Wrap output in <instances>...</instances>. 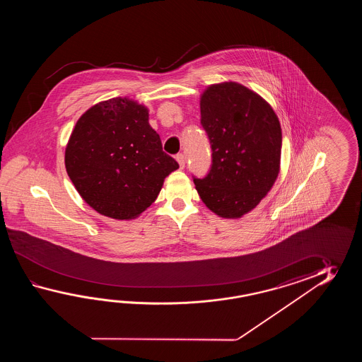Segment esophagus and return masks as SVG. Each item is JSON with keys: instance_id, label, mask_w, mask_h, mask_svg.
I'll list each match as a JSON object with an SVG mask.
<instances>
[{"instance_id": "34e87169", "label": "esophagus", "mask_w": 362, "mask_h": 362, "mask_svg": "<svg viewBox=\"0 0 362 362\" xmlns=\"http://www.w3.org/2000/svg\"><path fill=\"white\" fill-rule=\"evenodd\" d=\"M176 160H177L178 165L181 170H184L185 167V156L184 154L176 155Z\"/></svg>"}]
</instances>
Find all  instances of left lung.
I'll return each instance as SVG.
<instances>
[{
    "label": "left lung",
    "instance_id": "8db88e82",
    "mask_svg": "<svg viewBox=\"0 0 362 362\" xmlns=\"http://www.w3.org/2000/svg\"><path fill=\"white\" fill-rule=\"evenodd\" d=\"M200 123L212 167L194 178L200 199L223 218H240L267 197L281 170L282 131L274 110L235 81L209 85L200 95Z\"/></svg>",
    "mask_w": 362,
    "mask_h": 362
}]
</instances>
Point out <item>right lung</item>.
<instances>
[{"label": "right lung", "mask_w": 362, "mask_h": 362, "mask_svg": "<svg viewBox=\"0 0 362 362\" xmlns=\"http://www.w3.org/2000/svg\"><path fill=\"white\" fill-rule=\"evenodd\" d=\"M64 164L85 203L115 220L139 217L178 168L148 124V108L128 97L102 100L80 116Z\"/></svg>", "instance_id": "obj_1"}]
</instances>
